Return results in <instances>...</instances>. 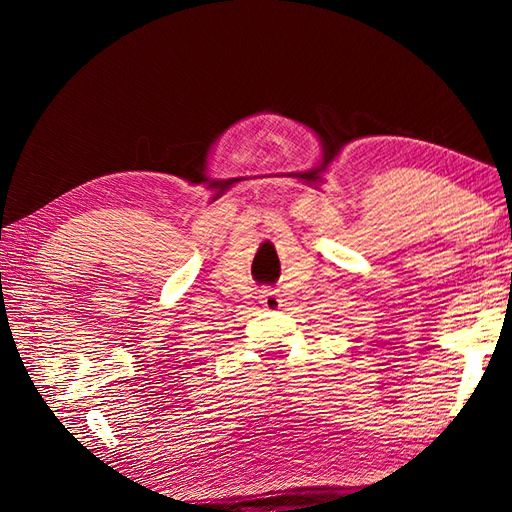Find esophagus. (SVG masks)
<instances>
[{
  "label": "esophagus",
  "instance_id": "obj_1",
  "mask_svg": "<svg viewBox=\"0 0 512 512\" xmlns=\"http://www.w3.org/2000/svg\"><path fill=\"white\" fill-rule=\"evenodd\" d=\"M260 303L265 305L267 309H277V307L282 305V299H280V294H277V290L262 288L260 290Z\"/></svg>",
  "mask_w": 512,
  "mask_h": 512
}]
</instances>
